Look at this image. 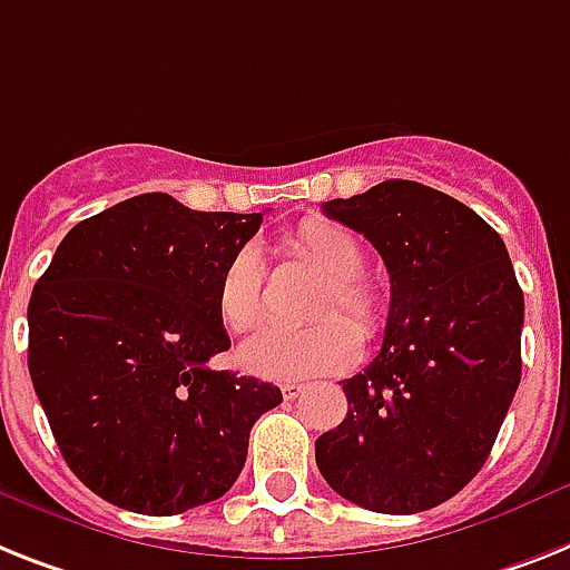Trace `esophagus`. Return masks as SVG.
Segmentation results:
<instances>
[{
	"mask_svg": "<svg viewBox=\"0 0 570 570\" xmlns=\"http://www.w3.org/2000/svg\"><path fill=\"white\" fill-rule=\"evenodd\" d=\"M305 390H308V384H296V381H288V384L282 387V393H285V399H288V402H294V399L303 396Z\"/></svg>",
	"mask_w": 570,
	"mask_h": 570,
	"instance_id": "obj_1",
	"label": "esophagus"
}]
</instances>
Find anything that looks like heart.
Listing matches in <instances>:
<instances>
[{"instance_id":"b5f03b06","label":"heart","mask_w":570,"mask_h":570,"mask_svg":"<svg viewBox=\"0 0 570 570\" xmlns=\"http://www.w3.org/2000/svg\"><path fill=\"white\" fill-rule=\"evenodd\" d=\"M291 253L320 276L308 328L265 326L247 337L238 350L244 370L276 381L312 379V375L343 373L355 364L362 337H379L387 326V299L366 282V256L358 238L332 220L308 218L291 235ZM220 320L233 332H247L265 317V262L253 244H244L229 256L218 279Z\"/></svg>"}]
</instances>
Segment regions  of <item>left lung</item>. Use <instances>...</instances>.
<instances>
[{
  "label": "left lung",
  "instance_id": "8db88e82",
  "mask_svg": "<svg viewBox=\"0 0 570 570\" xmlns=\"http://www.w3.org/2000/svg\"><path fill=\"white\" fill-rule=\"evenodd\" d=\"M390 274L381 352L343 381L346 420L314 443L320 474L352 504L431 510L487 463L521 381L524 296L495 229L413 180L323 204Z\"/></svg>",
  "mask_w": 570,
  "mask_h": 570
}]
</instances>
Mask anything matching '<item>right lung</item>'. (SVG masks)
Segmentation results:
<instances>
[{
    "label": "right lung",
    "mask_w": 570,
    "mask_h": 570,
    "mask_svg": "<svg viewBox=\"0 0 570 570\" xmlns=\"http://www.w3.org/2000/svg\"><path fill=\"white\" fill-rule=\"evenodd\" d=\"M262 215L148 191L75 224L28 303V373L78 481L110 504L177 515L242 474L250 428L282 402L212 370L229 350L218 279Z\"/></svg>",
    "instance_id": "add662e5"
}]
</instances>
